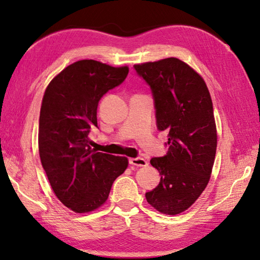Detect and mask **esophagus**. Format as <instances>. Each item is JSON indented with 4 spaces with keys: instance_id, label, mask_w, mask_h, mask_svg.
<instances>
[{
    "instance_id": "1",
    "label": "esophagus",
    "mask_w": 260,
    "mask_h": 260,
    "mask_svg": "<svg viewBox=\"0 0 260 260\" xmlns=\"http://www.w3.org/2000/svg\"><path fill=\"white\" fill-rule=\"evenodd\" d=\"M129 164L134 165V166H147L148 161L144 159V158H129Z\"/></svg>"
}]
</instances>
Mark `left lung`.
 Here are the masks:
<instances>
[{
  "instance_id": "8db88e82",
  "label": "left lung",
  "mask_w": 260,
  "mask_h": 260,
  "mask_svg": "<svg viewBox=\"0 0 260 260\" xmlns=\"http://www.w3.org/2000/svg\"><path fill=\"white\" fill-rule=\"evenodd\" d=\"M134 68L152 90L158 129L169 132V151L150 160L160 182L146 199L160 213L179 214L195 203L212 173L217 150L212 100L204 79L174 57Z\"/></svg>"
}]
</instances>
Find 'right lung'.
I'll list each match as a JSON object with an SVG mask.
<instances>
[{"mask_svg": "<svg viewBox=\"0 0 260 260\" xmlns=\"http://www.w3.org/2000/svg\"><path fill=\"white\" fill-rule=\"evenodd\" d=\"M128 71V67L82 59L65 68L46 88L39 120L41 164L57 199L77 213L102 206L113 181L128 166L126 157L94 151L88 138L91 127H98L100 100Z\"/></svg>", "mask_w": 260, "mask_h": 260, "instance_id": "1", "label": "right lung"}]
</instances>
